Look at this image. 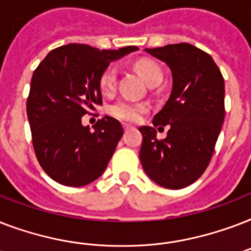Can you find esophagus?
<instances>
[{
    "label": "esophagus",
    "instance_id": "1",
    "mask_svg": "<svg viewBox=\"0 0 251 251\" xmlns=\"http://www.w3.org/2000/svg\"><path fill=\"white\" fill-rule=\"evenodd\" d=\"M124 130H125V131H129V130H131V129H134L133 126L131 125H129V124H124Z\"/></svg>",
    "mask_w": 251,
    "mask_h": 251
}]
</instances>
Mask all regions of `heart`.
Wrapping results in <instances>:
<instances>
[{"label":"heart","mask_w":251,"mask_h":251,"mask_svg":"<svg viewBox=\"0 0 251 251\" xmlns=\"http://www.w3.org/2000/svg\"><path fill=\"white\" fill-rule=\"evenodd\" d=\"M135 68L149 86L156 83V82H161V79H163V72H161L160 66L153 61H138ZM99 84H100V90H101L102 94H113V91L116 90V84H117V66L116 65H110L102 72ZM147 109H149L147 104L134 102L121 99V100L113 102L108 110H109L110 116H113L117 120L126 122H135L141 118L142 114L145 113Z\"/></svg>","instance_id":"obj_1"}]
</instances>
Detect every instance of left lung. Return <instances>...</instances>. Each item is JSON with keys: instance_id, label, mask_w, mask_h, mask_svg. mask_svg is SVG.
<instances>
[{"instance_id": "obj_1", "label": "left lung", "mask_w": 251, "mask_h": 251, "mask_svg": "<svg viewBox=\"0 0 251 251\" xmlns=\"http://www.w3.org/2000/svg\"><path fill=\"white\" fill-rule=\"evenodd\" d=\"M171 69L172 92L153 126L168 125L159 141L152 126H142L141 159L146 175L167 189H182L203 175L222 130L224 79L212 57L194 45L181 43L145 49Z\"/></svg>"}]
</instances>
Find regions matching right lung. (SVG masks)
I'll return each instance as SVG.
<instances>
[{
  "label": "right lung",
  "mask_w": 251,
  "mask_h": 251,
  "mask_svg": "<svg viewBox=\"0 0 251 251\" xmlns=\"http://www.w3.org/2000/svg\"><path fill=\"white\" fill-rule=\"evenodd\" d=\"M137 47L117 50L68 44L50 50L31 79L27 99L32 145L44 172L65 186L88 185L104 173L124 129L105 116L94 130L82 117L101 104L100 76L112 61Z\"/></svg>",
  "instance_id": "add662e5"
}]
</instances>
